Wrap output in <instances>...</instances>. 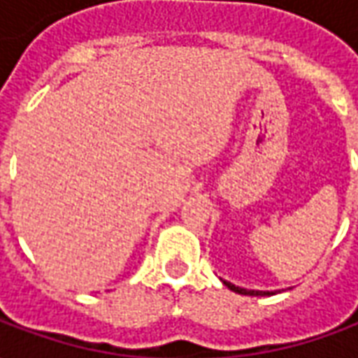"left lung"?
<instances>
[{
    "mask_svg": "<svg viewBox=\"0 0 358 358\" xmlns=\"http://www.w3.org/2000/svg\"><path fill=\"white\" fill-rule=\"evenodd\" d=\"M224 285L228 289H232L236 293H241V295H270L272 292H255V289H243V287H238V285L230 284V282H226L224 280ZM274 295V293H272Z\"/></svg>",
    "mask_w": 358,
    "mask_h": 358,
    "instance_id": "obj_1",
    "label": "left lung"
}]
</instances>
